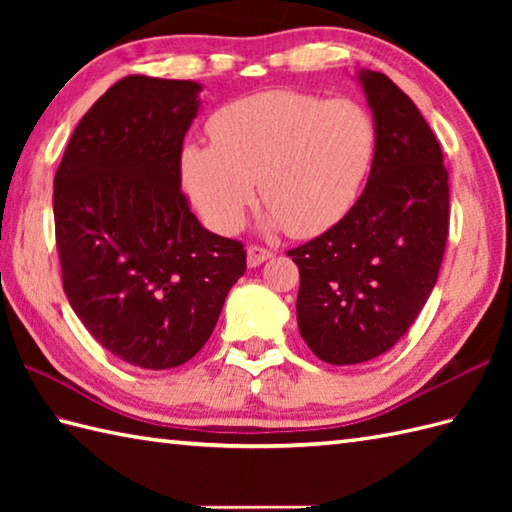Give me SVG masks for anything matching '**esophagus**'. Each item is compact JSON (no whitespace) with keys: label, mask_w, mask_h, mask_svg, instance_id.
Here are the masks:
<instances>
[{"label":"esophagus","mask_w":512,"mask_h":512,"mask_svg":"<svg viewBox=\"0 0 512 512\" xmlns=\"http://www.w3.org/2000/svg\"><path fill=\"white\" fill-rule=\"evenodd\" d=\"M270 257H273V250H266V248H259V246H248V250H246V264L250 268L262 266L264 262H268Z\"/></svg>","instance_id":"1"}]
</instances>
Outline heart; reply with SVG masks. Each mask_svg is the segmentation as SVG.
Here are the masks:
<instances>
[{"label": "heart", "instance_id": "1", "mask_svg": "<svg viewBox=\"0 0 512 512\" xmlns=\"http://www.w3.org/2000/svg\"><path fill=\"white\" fill-rule=\"evenodd\" d=\"M211 145H184L180 178L217 233H233L259 195L266 231L314 237L352 211L374 167L378 127L365 105L268 90L220 107Z\"/></svg>", "mask_w": 512, "mask_h": 512}]
</instances>
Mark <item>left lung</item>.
Listing matches in <instances>:
<instances>
[{
  "mask_svg": "<svg viewBox=\"0 0 512 512\" xmlns=\"http://www.w3.org/2000/svg\"><path fill=\"white\" fill-rule=\"evenodd\" d=\"M356 81L378 127L365 191L339 224L288 253L301 275V339L330 365L396 345L436 286L449 233V173L431 127L383 72L358 70Z\"/></svg>",
  "mask_w": 512,
  "mask_h": 512,
  "instance_id": "left-lung-1",
  "label": "left lung"
}]
</instances>
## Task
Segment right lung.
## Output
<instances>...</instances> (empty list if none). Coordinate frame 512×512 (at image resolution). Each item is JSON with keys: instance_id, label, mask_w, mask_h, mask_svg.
<instances>
[{"instance_id": "right-lung-1", "label": "right lung", "mask_w": 512, "mask_h": 512, "mask_svg": "<svg viewBox=\"0 0 512 512\" xmlns=\"http://www.w3.org/2000/svg\"><path fill=\"white\" fill-rule=\"evenodd\" d=\"M195 81L127 76L76 125L54 176L63 290L76 317L121 361L171 369L202 350L244 246L200 224L180 191Z\"/></svg>"}]
</instances>
